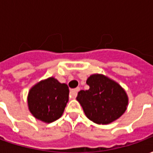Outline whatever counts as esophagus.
Returning a JSON list of instances; mask_svg holds the SVG:
<instances>
[{
  "mask_svg": "<svg viewBox=\"0 0 153 153\" xmlns=\"http://www.w3.org/2000/svg\"><path fill=\"white\" fill-rule=\"evenodd\" d=\"M80 90V88H74L70 91V97H72V98H75L77 97V94H78V92Z\"/></svg>",
  "mask_w": 153,
  "mask_h": 153,
  "instance_id": "34e87169",
  "label": "esophagus"
}]
</instances>
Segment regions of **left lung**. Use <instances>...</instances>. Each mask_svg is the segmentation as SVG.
<instances>
[{"label":"left lung","instance_id":"obj_1","mask_svg":"<svg viewBox=\"0 0 153 153\" xmlns=\"http://www.w3.org/2000/svg\"><path fill=\"white\" fill-rule=\"evenodd\" d=\"M86 83L89 89L79 91L76 99L90 120L98 125H108L125 112L128 95L115 80L102 74H93Z\"/></svg>","mask_w":153,"mask_h":153}]
</instances>
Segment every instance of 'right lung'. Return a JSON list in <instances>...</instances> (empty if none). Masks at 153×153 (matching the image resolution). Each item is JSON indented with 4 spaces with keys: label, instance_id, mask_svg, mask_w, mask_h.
<instances>
[{
    "label": "right lung",
    "instance_id": "obj_1",
    "mask_svg": "<svg viewBox=\"0 0 153 153\" xmlns=\"http://www.w3.org/2000/svg\"><path fill=\"white\" fill-rule=\"evenodd\" d=\"M69 93L67 84L60 83L54 77L41 80L28 91V110L36 119L51 123L63 115Z\"/></svg>",
    "mask_w": 153,
    "mask_h": 153
}]
</instances>
